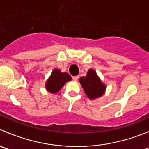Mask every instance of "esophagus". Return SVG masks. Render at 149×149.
<instances>
[{
    "label": "esophagus",
    "instance_id": "esophagus-1",
    "mask_svg": "<svg viewBox=\"0 0 149 149\" xmlns=\"http://www.w3.org/2000/svg\"><path fill=\"white\" fill-rule=\"evenodd\" d=\"M79 76H73V81H77L78 79H79Z\"/></svg>",
    "mask_w": 149,
    "mask_h": 149
}]
</instances>
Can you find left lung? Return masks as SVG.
Listing matches in <instances>:
<instances>
[{"instance_id": "8db88e82", "label": "left lung", "mask_w": 149, "mask_h": 149, "mask_svg": "<svg viewBox=\"0 0 149 149\" xmlns=\"http://www.w3.org/2000/svg\"><path fill=\"white\" fill-rule=\"evenodd\" d=\"M79 82L83 87L86 95L91 100L102 97L106 91V85L92 68L88 70L86 76L79 79Z\"/></svg>"}]
</instances>
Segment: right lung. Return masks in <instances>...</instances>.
Listing matches in <instances>:
<instances>
[{
    "label": "right lung",
    "mask_w": 149,
    "mask_h": 149,
    "mask_svg": "<svg viewBox=\"0 0 149 149\" xmlns=\"http://www.w3.org/2000/svg\"><path fill=\"white\" fill-rule=\"evenodd\" d=\"M71 80V76L68 73L61 72L60 69L55 68L45 83L46 90L51 94H56L62 88L66 82Z\"/></svg>",
    "instance_id": "1"
}]
</instances>
